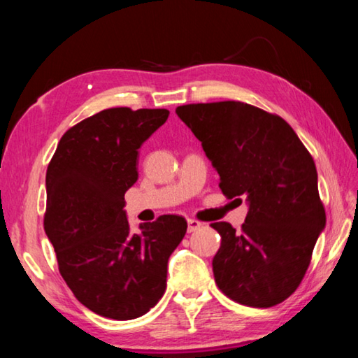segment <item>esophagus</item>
Returning a JSON list of instances; mask_svg holds the SVG:
<instances>
[{
	"label": "esophagus",
	"mask_w": 358,
	"mask_h": 358,
	"mask_svg": "<svg viewBox=\"0 0 358 358\" xmlns=\"http://www.w3.org/2000/svg\"><path fill=\"white\" fill-rule=\"evenodd\" d=\"M202 224L199 222L197 220H187V232H196L197 229H201Z\"/></svg>",
	"instance_id": "obj_1"
}]
</instances>
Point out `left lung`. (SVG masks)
<instances>
[{"instance_id":"obj_1","label":"left lung","mask_w":358,"mask_h":358,"mask_svg":"<svg viewBox=\"0 0 358 358\" xmlns=\"http://www.w3.org/2000/svg\"><path fill=\"white\" fill-rule=\"evenodd\" d=\"M177 115L202 142L224 196L250 203L241 230L211 224L221 235L216 286L240 305H278L300 286L325 226L313 156L287 121L245 102L180 106Z\"/></svg>"}]
</instances>
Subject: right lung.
Segmentation results:
<instances>
[{"mask_svg": "<svg viewBox=\"0 0 358 358\" xmlns=\"http://www.w3.org/2000/svg\"><path fill=\"white\" fill-rule=\"evenodd\" d=\"M167 118V108H106L66 131L48 162L45 234L68 287L99 316L148 313L166 292L169 257L186 234L178 215L132 234L123 210L138 148Z\"/></svg>", "mask_w": 358, "mask_h": 358, "instance_id": "obj_1", "label": "right lung"}]
</instances>
